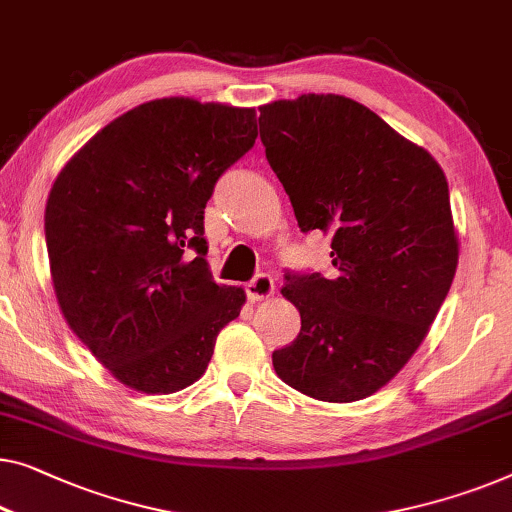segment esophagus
<instances>
[{"label": "esophagus", "mask_w": 512, "mask_h": 512, "mask_svg": "<svg viewBox=\"0 0 512 512\" xmlns=\"http://www.w3.org/2000/svg\"><path fill=\"white\" fill-rule=\"evenodd\" d=\"M244 291H247V298L251 302L265 300L274 293V281H272L270 274H256V277L251 279L247 286H244Z\"/></svg>", "instance_id": "esophagus-1"}]
</instances>
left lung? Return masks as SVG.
Instances as JSON below:
<instances>
[{
    "mask_svg": "<svg viewBox=\"0 0 512 512\" xmlns=\"http://www.w3.org/2000/svg\"><path fill=\"white\" fill-rule=\"evenodd\" d=\"M270 168L302 233H332L335 274H291L300 332L274 372L321 402L374 395L418 351L457 270L448 182L432 154L339 94L261 106Z\"/></svg>",
    "mask_w": 512,
    "mask_h": 512,
    "instance_id": "left-lung-1",
    "label": "left lung"
}]
</instances>
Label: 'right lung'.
Returning <instances> with one entry per match:
<instances>
[{
  "mask_svg": "<svg viewBox=\"0 0 512 512\" xmlns=\"http://www.w3.org/2000/svg\"><path fill=\"white\" fill-rule=\"evenodd\" d=\"M256 110L154 99L103 127L50 189L46 244L59 309L117 381L170 395L201 379L247 300L214 284L203 214L256 143Z\"/></svg>",
  "mask_w": 512,
  "mask_h": 512,
  "instance_id": "add662e5",
  "label": "right lung"
}]
</instances>
